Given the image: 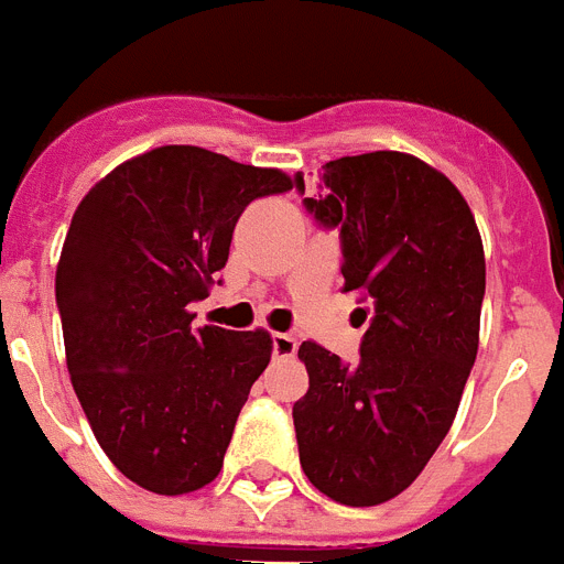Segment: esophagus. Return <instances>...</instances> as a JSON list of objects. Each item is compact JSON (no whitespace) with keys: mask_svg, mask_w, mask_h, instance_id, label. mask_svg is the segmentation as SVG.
Returning <instances> with one entry per match:
<instances>
[{"mask_svg":"<svg viewBox=\"0 0 564 564\" xmlns=\"http://www.w3.org/2000/svg\"><path fill=\"white\" fill-rule=\"evenodd\" d=\"M272 354L278 359H292L297 354V338L290 333H274L272 336Z\"/></svg>","mask_w":564,"mask_h":564,"instance_id":"34e87169","label":"esophagus"}]
</instances>
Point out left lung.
I'll use <instances>...</instances> for the list:
<instances>
[{
  "label": "left lung",
  "mask_w": 564,
  "mask_h": 564,
  "mask_svg": "<svg viewBox=\"0 0 564 564\" xmlns=\"http://www.w3.org/2000/svg\"><path fill=\"white\" fill-rule=\"evenodd\" d=\"M304 208L338 228L341 290L368 301L370 322L354 368L297 347L310 373L292 409L297 455L318 492L373 507L409 489L452 429L478 356L484 242L460 191L397 150L327 162Z\"/></svg>",
  "instance_id": "left-lung-1"
}]
</instances>
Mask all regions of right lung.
I'll return each instance as SVG.
<instances>
[{
    "mask_svg": "<svg viewBox=\"0 0 564 564\" xmlns=\"http://www.w3.org/2000/svg\"><path fill=\"white\" fill-rule=\"evenodd\" d=\"M297 176L191 144L118 164L77 205L59 251L66 365L100 448L132 484L185 496L217 478L267 329L191 327L240 214Z\"/></svg>",
    "mask_w": 564,
    "mask_h": 564,
    "instance_id": "1",
    "label": "right lung"
}]
</instances>
